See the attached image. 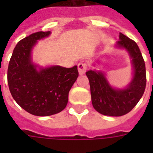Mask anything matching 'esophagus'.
Segmentation results:
<instances>
[{
	"instance_id": "1",
	"label": "esophagus",
	"mask_w": 153,
	"mask_h": 153,
	"mask_svg": "<svg viewBox=\"0 0 153 153\" xmlns=\"http://www.w3.org/2000/svg\"><path fill=\"white\" fill-rule=\"evenodd\" d=\"M86 69H87V65H86V62H79L78 64V70H79V72L80 74H83L86 73Z\"/></svg>"
}]
</instances>
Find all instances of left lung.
I'll return each mask as SVG.
<instances>
[{"label":"left lung","mask_w":153,"mask_h":153,"mask_svg":"<svg viewBox=\"0 0 153 153\" xmlns=\"http://www.w3.org/2000/svg\"><path fill=\"white\" fill-rule=\"evenodd\" d=\"M116 46L126 49L132 59L133 77L126 88H113L102 71L91 70L86 73L94 108L103 115L112 117L122 116L130 112L143 96L146 86L145 61L137 43L120 33Z\"/></svg>","instance_id":"left-lung-1"}]
</instances>
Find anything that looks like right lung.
<instances>
[{
	"mask_svg": "<svg viewBox=\"0 0 153 153\" xmlns=\"http://www.w3.org/2000/svg\"><path fill=\"white\" fill-rule=\"evenodd\" d=\"M51 32H37L16 45L8 67L10 93L21 108L36 116H50L65 109L71 88L79 76L77 66H52L38 70L31 57L37 40Z\"/></svg>",
	"mask_w": 153,
	"mask_h": 153,
	"instance_id": "add662e5",
	"label": "right lung"
}]
</instances>
